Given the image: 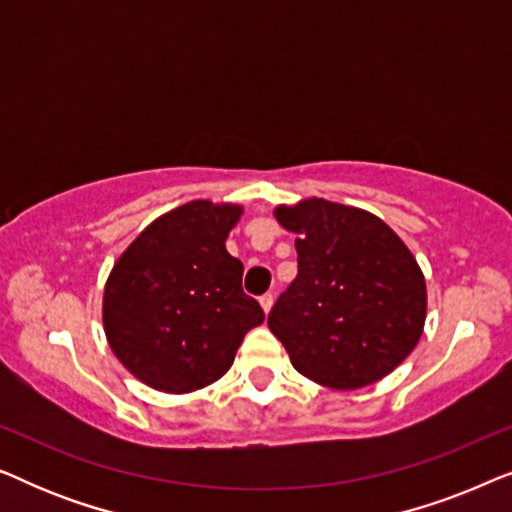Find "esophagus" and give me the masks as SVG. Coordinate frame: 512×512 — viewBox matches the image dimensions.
Instances as JSON below:
<instances>
[{"label": "esophagus", "mask_w": 512, "mask_h": 512, "mask_svg": "<svg viewBox=\"0 0 512 512\" xmlns=\"http://www.w3.org/2000/svg\"><path fill=\"white\" fill-rule=\"evenodd\" d=\"M272 303H275V296H272V293H265V296H261V307L265 314L272 310Z\"/></svg>", "instance_id": "esophagus-1"}]
</instances>
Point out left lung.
<instances>
[{
	"label": "left lung",
	"mask_w": 512,
	"mask_h": 512,
	"mask_svg": "<svg viewBox=\"0 0 512 512\" xmlns=\"http://www.w3.org/2000/svg\"><path fill=\"white\" fill-rule=\"evenodd\" d=\"M296 233L298 275L268 314L293 368L328 389L389 375L422 338L426 284L415 256L375 214L310 198L275 209Z\"/></svg>",
	"instance_id": "8db88e82"
}]
</instances>
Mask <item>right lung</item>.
<instances>
[{
	"instance_id": "right-lung-1",
	"label": "right lung",
	"mask_w": 512,
	"mask_h": 512,
	"mask_svg": "<svg viewBox=\"0 0 512 512\" xmlns=\"http://www.w3.org/2000/svg\"><path fill=\"white\" fill-rule=\"evenodd\" d=\"M240 205L186 202L146 226L104 286V333L137 380L188 394L228 373L265 314L242 291L244 265L226 251Z\"/></svg>"
}]
</instances>
